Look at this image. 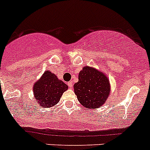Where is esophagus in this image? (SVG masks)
<instances>
[{
	"instance_id": "1",
	"label": "esophagus",
	"mask_w": 150,
	"mask_h": 150,
	"mask_svg": "<svg viewBox=\"0 0 150 150\" xmlns=\"http://www.w3.org/2000/svg\"><path fill=\"white\" fill-rule=\"evenodd\" d=\"M68 86H69V87L71 88L73 87V82H72V81H70V82H68Z\"/></svg>"
}]
</instances>
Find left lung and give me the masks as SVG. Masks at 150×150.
I'll return each mask as SVG.
<instances>
[{
  "label": "left lung",
  "instance_id": "obj_1",
  "mask_svg": "<svg viewBox=\"0 0 150 150\" xmlns=\"http://www.w3.org/2000/svg\"><path fill=\"white\" fill-rule=\"evenodd\" d=\"M74 93L85 108L102 106L110 95V83L105 74L85 66L79 74V81L74 86Z\"/></svg>",
  "mask_w": 150,
  "mask_h": 150
}]
</instances>
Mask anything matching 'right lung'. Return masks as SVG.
<instances>
[{
  "mask_svg": "<svg viewBox=\"0 0 150 150\" xmlns=\"http://www.w3.org/2000/svg\"><path fill=\"white\" fill-rule=\"evenodd\" d=\"M35 99L43 108L54 106L59 102L62 94L68 88L54 74L46 71L33 88Z\"/></svg>",
  "mask_w": 150,
  "mask_h": 150,
  "instance_id": "add662e5",
  "label": "right lung"
}]
</instances>
